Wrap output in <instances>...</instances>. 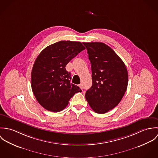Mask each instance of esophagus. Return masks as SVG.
<instances>
[{
  "instance_id": "34e87169",
  "label": "esophagus",
  "mask_w": 158,
  "mask_h": 158,
  "mask_svg": "<svg viewBox=\"0 0 158 158\" xmlns=\"http://www.w3.org/2000/svg\"><path fill=\"white\" fill-rule=\"evenodd\" d=\"M79 87H80L81 89H83V85H82V84H80V85H79Z\"/></svg>"
}]
</instances>
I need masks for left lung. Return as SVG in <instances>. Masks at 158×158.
I'll use <instances>...</instances> for the list:
<instances>
[{"label":"left lung","instance_id":"obj_1","mask_svg":"<svg viewBox=\"0 0 158 158\" xmlns=\"http://www.w3.org/2000/svg\"><path fill=\"white\" fill-rule=\"evenodd\" d=\"M88 50L92 85L85 97L90 108L98 114L113 110L127 89L128 76L125 64L108 45L102 43H83Z\"/></svg>","mask_w":158,"mask_h":158}]
</instances>
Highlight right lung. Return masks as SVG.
I'll list each match as a JSON object with an SVG mask.
<instances>
[{
    "instance_id": "1",
    "label": "right lung",
    "mask_w": 158,
    "mask_h": 158,
    "mask_svg": "<svg viewBox=\"0 0 158 158\" xmlns=\"http://www.w3.org/2000/svg\"><path fill=\"white\" fill-rule=\"evenodd\" d=\"M85 47L80 42L61 41L48 45L36 59L31 75V89L38 103L45 110H63L70 98L81 89L70 83L69 62Z\"/></svg>"
}]
</instances>
